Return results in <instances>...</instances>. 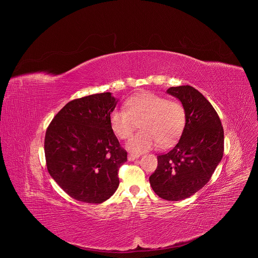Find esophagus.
<instances>
[{
	"mask_svg": "<svg viewBox=\"0 0 258 258\" xmlns=\"http://www.w3.org/2000/svg\"><path fill=\"white\" fill-rule=\"evenodd\" d=\"M139 157H140V156L137 155V154H128V155H127V159H128L130 161L135 160V159H137V158H139Z\"/></svg>",
	"mask_w": 258,
	"mask_h": 258,
	"instance_id": "esophagus-1",
	"label": "esophagus"
}]
</instances>
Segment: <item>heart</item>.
<instances>
[{
    "instance_id": "obj_1",
    "label": "heart",
    "mask_w": 258,
    "mask_h": 258,
    "mask_svg": "<svg viewBox=\"0 0 258 258\" xmlns=\"http://www.w3.org/2000/svg\"><path fill=\"white\" fill-rule=\"evenodd\" d=\"M125 109H114L109 121L114 135L128 139L138 123L141 132L126 144L134 153L148 151L157 144L160 148L173 145L181 136L187 123V110L179 100L167 99L152 92H143L130 98Z\"/></svg>"
}]
</instances>
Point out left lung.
<instances>
[{
    "instance_id": "obj_1",
    "label": "left lung",
    "mask_w": 258,
    "mask_h": 258,
    "mask_svg": "<svg viewBox=\"0 0 258 258\" xmlns=\"http://www.w3.org/2000/svg\"><path fill=\"white\" fill-rule=\"evenodd\" d=\"M167 93L185 105L187 123L173 148L157 156L149 180L160 198L178 201L194 195L211 178L224 155V128L215 109L193 87H171Z\"/></svg>"
}]
</instances>
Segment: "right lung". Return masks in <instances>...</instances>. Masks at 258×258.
<instances>
[{
	"instance_id": "1",
	"label": "right lung",
	"mask_w": 258,
	"mask_h": 258,
	"mask_svg": "<svg viewBox=\"0 0 258 258\" xmlns=\"http://www.w3.org/2000/svg\"><path fill=\"white\" fill-rule=\"evenodd\" d=\"M116 104L110 93L75 99L47 127V169L59 187L78 201L99 204L118 188V169L127 160V152L110 126V113Z\"/></svg>"
}]
</instances>
